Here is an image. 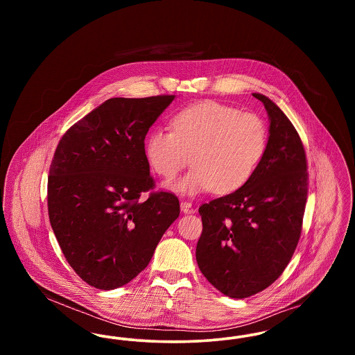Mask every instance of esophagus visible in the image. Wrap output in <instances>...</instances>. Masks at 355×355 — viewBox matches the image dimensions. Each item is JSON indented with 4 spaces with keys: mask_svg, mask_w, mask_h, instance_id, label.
Here are the masks:
<instances>
[{
    "mask_svg": "<svg viewBox=\"0 0 355 355\" xmlns=\"http://www.w3.org/2000/svg\"><path fill=\"white\" fill-rule=\"evenodd\" d=\"M181 210H182V213H185V214L194 213V209H193L191 203L187 202V201H182V202H181Z\"/></svg>",
    "mask_w": 355,
    "mask_h": 355,
    "instance_id": "esophagus-1",
    "label": "esophagus"
}]
</instances>
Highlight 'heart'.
Wrapping results in <instances>:
<instances>
[{
  "mask_svg": "<svg viewBox=\"0 0 355 355\" xmlns=\"http://www.w3.org/2000/svg\"><path fill=\"white\" fill-rule=\"evenodd\" d=\"M173 130L155 129L145 145L146 159L171 181L191 164L174 190L196 196L206 190L230 194L246 185L268 146V128L253 113L216 101L190 105L171 119Z\"/></svg>",
  "mask_w": 355,
  "mask_h": 355,
  "instance_id": "obj_1",
  "label": "heart"
}]
</instances>
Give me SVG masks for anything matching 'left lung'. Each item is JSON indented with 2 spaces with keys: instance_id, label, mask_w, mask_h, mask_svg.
<instances>
[{
  "instance_id": "obj_1",
  "label": "left lung",
  "mask_w": 355,
  "mask_h": 355,
  "mask_svg": "<svg viewBox=\"0 0 355 355\" xmlns=\"http://www.w3.org/2000/svg\"><path fill=\"white\" fill-rule=\"evenodd\" d=\"M253 96L270 121L265 155L246 185L198 210V268L222 294L236 300L265 290L284 272L301 236L307 198L300 135L270 98Z\"/></svg>"
}]
</instances>
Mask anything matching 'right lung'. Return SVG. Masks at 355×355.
I'll return each mask as SVG.
<instances>
[{
    "mask_svg": "<svg viewBox=\"0 0 355 355\" xmlns=\"http://www.w3.org/2000/svg\"><path fill=\"white\" fill-rule=\"evenodd\" d=\"M175 96L110 98L62 135L48 178V210L69 265L86 284L113 290L144 270L178 198L154 187L145 137Z\"/></svg>",
    "mask_w": 355,
    "mask_h": 355,
    "instance_id": "add662e5",
    "label": "right lung"
}]
</instances>
